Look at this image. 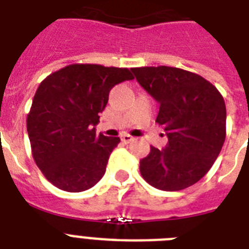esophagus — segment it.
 Instances as JSON below:
<instances>
[{
  "label": "esophagus",
  "instance_id": "obj_1",
  "mask_svg": "<svg viewBox=\"0 0 249 249\" xmlns=\"http://www.w3.org/2000/svg\"><path fill=\"white\" fill-rule=\"evenodd\" d=\"M133 140H134V138H133L132 136H129V134H123V136H121V141H123L124 143H130Z\"/></svg>",
  "mask_w": 249,
  "mask_h": 249
}]
</instances>
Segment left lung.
I'll list each match as a JSON object with an SVG mask.
<instances>
[{
	"instance_id": "obj_1",
	"label": "left lung",
	"mask_w": 249,
	"mask_h": 249,
	"mask_svg": "<svg viewBox=\"0 0 249 249\" xmlns=\"http://www.w3.org/2000/svg\"><path fill=\"white\" fill-rule=\"evenodd\" d=\"M137 81L159 102L156 123L168 137L140 161L144 181L164 191L193 186L208 173L226 138V106L208 80L181 68H132Z\"/></svg>"
}]
</instances>
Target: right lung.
<instances>
[{
  "mask_svg": "<svg viewBox=\"0 0 249 249\" xmlns=\"http://www.w3.org/2000/svg\"><path fill=\"white\" fill-rule=\"evenodd\" d=\"M128 68L70 64L37 88L27 116L32 156L49 182L68 193L93 187L106 172L119 137L97 134L109 90L133 80Z\"/></svg>",
  "mask_w": 249,
  "mask_h": 249,
  "instance_id": "obj_1",
  "label": "right lung"
}]
</instances>
